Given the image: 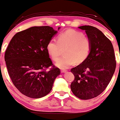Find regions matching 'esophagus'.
<instances>
[{"instance_id":"1","label":"esophagus","mask_w":120,"mask_h":120,"mask_svg":"<svg viewBox=\"0 0 120 120\" xmlns=\"http://www.w3.org/2000/svg\"><path fill=\"white\" fill-rule=\"evenodd\" d=\"M67 71L66 70V69H61V73H65V72H66Z\"/></svg>"}]
</instances>
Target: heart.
Returning a JSON list of instances; mask_svg holds the SVG:
<instances>
[{
  "mask_svg": "<svg viewBox=\"0 0 120 120\" xmlns=\"http://www.w3.org/2000/svg\"><path fill=\"white\" fill-rule=\"evenodd\" d=\"M61 48H66L65 55L59 59L56 65L65 69L73 63L83 62L89 55L91 43L88 37L80 31L69 30L60 34L58 41L51 40L48 42L47 49L54 61H57L61 55Z\"/></svg>",
  "mask_w": 120,
  "mask_h": 120,
  "instance_id": "1",
  "label": "heart"
}]
</instances>
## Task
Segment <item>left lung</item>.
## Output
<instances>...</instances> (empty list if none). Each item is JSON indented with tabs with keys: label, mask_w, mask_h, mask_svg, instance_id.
Wrapping results in <instances>:
<instances>
[{
	"label": "left lung",
	"mask_w": 120,
	"mask_h": 120,
	"mask_svg": "<svg viewBox=\"0 0 120 120\" xmlns=\"http://www.w3.org/2000/svg\"><path fill=\"white\" fill-rule=\"evenodd\" d=\"M91 43L89 55L80 65L71 69L75 79L71 89L76 97L89 100L98 96L106 89L115 71L116 61L111 41L96 27L83 26Z\"/></svg>",
	"instance_id": "8db88e82"
}]
</instances>
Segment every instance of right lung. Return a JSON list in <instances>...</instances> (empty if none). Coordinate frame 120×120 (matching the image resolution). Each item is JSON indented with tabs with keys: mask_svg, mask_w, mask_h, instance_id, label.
<instances>
[{
	"mask_svg": "<svg viewBox=\"0 0 120 120\" xmlns=\"http://www.w3.org/2000/svg\"><path fill=\"white\" fill-rule=\"evenodd\" d=\"M56 33L49 26L32 27L16 34L8 45L4 59L9 76L15 87L26 96H45L60 75V69L52 64L47 49Z\"/></svg>",
	"mask_w": 120,
	"mask_h": 120,
	"instance_id": "right-lung-1",
	"label": "right lung"
}]
</instances>
